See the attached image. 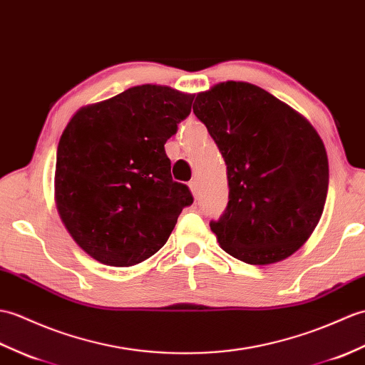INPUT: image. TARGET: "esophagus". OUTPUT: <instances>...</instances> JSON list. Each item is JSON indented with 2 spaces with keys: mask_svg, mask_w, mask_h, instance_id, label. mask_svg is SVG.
Returning a JSON list of instances; mask_svg holds the SVG:
<instances>
[{
  "mask_svg": "<svg viewBox=\"0 0 365 365\" xmlns=\"http://www.w3.org/2000/svg\"><path fill=\"white\" fill-rule=\"evenodd\" d=\"M188 186H190V190H191V192H192L194 199H197V196H199V191H197V182H196V180H190Z\"/></svg>",
  "mask_w": 365,
  "mask_h": 365,
  "instance_id": "obj_1",
  "label": "esophagus"
}]
</instances>
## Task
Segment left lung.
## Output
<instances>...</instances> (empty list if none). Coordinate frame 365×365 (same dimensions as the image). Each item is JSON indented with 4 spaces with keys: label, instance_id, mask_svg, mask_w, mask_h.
<instances>
[{
    "label": "left lung",
    "instance_id": "left-lung-1",
    "mask_svg": "<svg viewBox=\"0 0 365 365\" xmlns=\"http://www.w3.org/2000/svg\"><path fill=\"white\" fill-rule=\"evenodd\" d=\"M192 112L227 165L228 205L210 228L247 264H272L308 241L324 213L328 157L307 118L249 82L197 93Z\"/></svg>",
    "mask_w": 365,
    "mask_h": 365
}]
</instances>
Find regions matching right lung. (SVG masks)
Here are the masks:
<instances>
[{
  "label": "right lung",
  "mask_w": 365,
  "mask_h": 365,
  "mask_svg": "<svg viewBox=\"0 0 365 365\" xmlns=\"http://www.w3.org/2000/svg\"><path fill=\"white\" fill-rule=\"evenodd\" d=\"M192 99L146 83L79 108L66 124L57 146L56 207L91 258L115 267L148 259L192 203L188 186L173 180L165 152Z\"/></svg>",
  "instance_id": "obj_1"
}]
</instances>
